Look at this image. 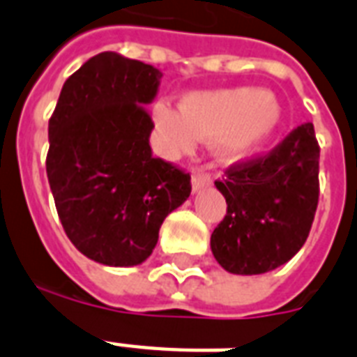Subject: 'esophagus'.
<instances>
[{
    "instance_id": "esophagus-1",
    "label": "esophagus",
    "mask_w": 357,
    "mask_h": 357,
    "mask_svg": "<svg viewBox=\"0 0 357 357\" xmlns=\"http://www.w3.org/2000/svg\"><path fill=\"white\" fill-rule=\"evenodd\" d=\"M209 185H211V176H209V174H192V192H200L202 189H206Z\"/></svg>"
}]
</instances>
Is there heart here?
Masks as SVG:
<instances>
[{
	"mask_svg": "<svg viewBox=\"0 0 357 357\" xmlns=\"http://www.w3.org/2000/svg\"><path fill=\"white\" fill-rule=\"evenodd\" d=\"M157 148L176 157L190 151L196 140L213 139L218 161L238 162L266 144L282 123V105L268 91L252 86L190 92L181 109L168 102L151 107Z\"/></svg>",
	"mask_w": 357,
	"mask_h": 357,
	"instance_id": "heart-1",
	"label": "heart"
}]
</instances>
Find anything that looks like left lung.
<instances>
[{
    "instance_id": "8db88e82",
    "label": "left lung",
    "mask_w": 357,
    "mask_h": 357,
    "mask_svg": "<svg viewBox=\"0 0 357 357\" xmlns=\"http://www.w3.org/2000/svg\"><path fill=\"white\" fill-rule=\"evenodd\" d=\"M319 155L307 122L266 157L229 168L215 181L228 204L211 235V252L224 271L265 274L304 246L319 204Z\"/></svg>"
}]
</instances>
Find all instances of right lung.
I'll list each match as a JSON object with an SVG mask.
<instances>
[{"instance_id":"right-lung-1","label":"right lung","mask_w":357,"mask_h":357,"mask_svg":"<svg viewBox=\"0 0 357 357\" xmlns=\"http://www.w3.org/2000/svg\"><path fill=\"white\" fill-rule=\"evenodd\" d=\"M161 72L103 52L64 81L47 137L46 172L75 248L107 266L144 263L162 220L190 195V176L151 153L146 105Z\"/></svg>"}]
</instances>
